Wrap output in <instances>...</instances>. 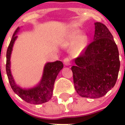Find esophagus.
<instances>
[{"label":"esophagus","mask_w":125,"mask_h":125,"mask_svg":"<svg viewBox=\"0 0 125 125\" xmlns=\"http://www.w3.org/2000/svg\"><path fill=\"white\" fill-rule=\"evenodd\" d=\"M64 63L66 66H70L71 65V60L69 57H66L64 59Z\"/></svg>","instance_id":"esophagus-1"}]
</instances>
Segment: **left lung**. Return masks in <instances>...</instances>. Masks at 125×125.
I'll return each mask as SVG.
<instances>
[{
  "label": "left lung",
  "instance_id": "obj_1",
  "mask_svg": "<svg viewBox=\"0 0 125 125\" xmlns=\"http://www.w3.org/2000/svg\"><path fill=\"white\" fill-rule=\"evenodd\" d=\"M93 41L83 54L76 58L73 74L74 88L79 96L98 98L112 89L120 70L119 52L106 26L95 22Z\"/></svg>",
  "mask_w": 125,
  "mask_h": 125
}]
</instances>
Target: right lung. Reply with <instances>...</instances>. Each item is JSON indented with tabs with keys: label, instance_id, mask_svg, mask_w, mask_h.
<instances>
[{
	"label": "right lung",
	"instance_id": "add662e5",
	"mask_svg": "<svg viewBox=\"0 0 125 125\" xmlns=\"http://www.w3.org/2000/svg\"><path fill=\"white\" fill-rule=\"evenodd\" d=\"M20 28L16 29L13 34L8 49L7 51L6 72L10 86L15 94L27 103L34 104L44 103L51 100L57 76L63 68V64L60 61L46 62L43 70L40 82L31 88H22L17 85L14 80L10 70V56L14 42L17 38V34Z\"/></svg>",
	"mask_w": 125,
	"mask_h": 125
}]
</instances>
